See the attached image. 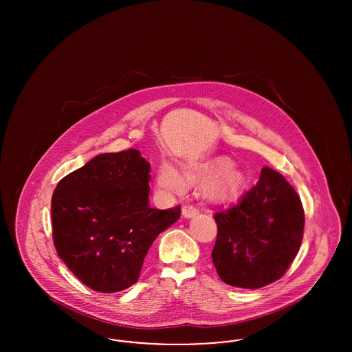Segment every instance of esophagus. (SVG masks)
Masks as SVG:
<instances>
[{"label":"esophagus","instance_id":"1","mask_svg":"<svg viewBox=\"0 0 352 352\" xmlns=\"http://www.w3.org/2000/svg\"><path fill=\"white\" fill-rule=\"evenodd\" d=\"M198 214H199V211H198V208L194 207V206L187 204V206L182 207V215H184V218H194V217H197Z\"/></svg>","mask_w":352,"mask_h":352}]
</instances>
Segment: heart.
<instances>
[{
  "instance_id": "1",
  "label": "heart",
  "mask_w": 352,
  "mask_h": 352,
  "mask_svg": "<svg viewBox=\"0 0 352 352\" xmlns=\"http://www.w3.org/2000/svg\"><path fill=\"white\" fill-rule=\"evenodd\" d=\"M201 179V195L212 203L234 201L245 186L244 174L228 160L186 162L181 168V174L173 166L164 165L157 174L158 187L168 194H182L184 186L197 184Z\"/></svg>"
}]
</instances>
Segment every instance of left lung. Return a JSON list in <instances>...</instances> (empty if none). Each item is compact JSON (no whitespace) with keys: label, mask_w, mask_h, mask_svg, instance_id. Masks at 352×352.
<instances>
[{"label":"left lung","mask_w":352,"mask_h":352,"mask_svg":"<svg viewBox=\"0 0 352 352\" xmlns=\"http://www.w3.org/2000/svg\"><path fill=\"white\" fill-rule=\"evenodd\" d=\"M212 263L223 283L258 289L281 278L303 236L301 199L284 177L263 168L258 182L236 206L215 214Z\"/></svg>","instance_id":"obj_1"}]
</instances>
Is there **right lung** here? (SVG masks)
Masks as SVG:
<instances>
[{
  "label": "right lung",
  "instance_id": "obj_1",
  "mask_svg": "<svg viewBox=\"0 0 352 352\" xmlns=\"http://www.w3.org/2000/svg\"><path fill=\"white\" fill-rule=\"evenodd\" d=\"M151 164L135 149L104 153L66 175L52 194L58 256L88 287L115 293L135 284L155 237L181 207L151 208Z\"/></svg>",
  "mask_w": 352,
  "mask_h": 352
}]
</instances>
